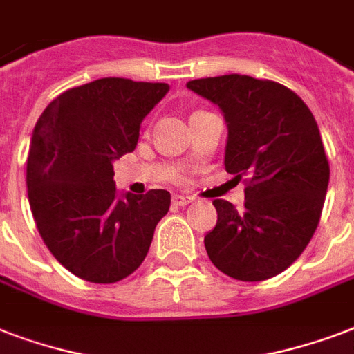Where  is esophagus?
<instances>
[{
	"label": "esophagus",
	"instance_id": "1",
	"mask_svg": "<svg viewBox=\"0 0 354 354\" xmlns=\"http://www.w3.org/2000/svg\"><path fill=\"white\" fill-rule=\"evenodd\" d=\"M193 200V196H187V194H172V204L180 205V207L191 204Z\"/></svg>",
	"mask_w": 354,
	"mask_h": 354
}]
</instances>
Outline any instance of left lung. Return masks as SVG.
<instances>
[{"mask_svg":"<svg viewBox=\"0 0 354 354\" xmlns=\"http://www.w3.org/2000/svg\"><path fill=\"white\" fill-rule=\"evenodd\" d=\"M187 88L222 110L224 165L236 180L246 176L244 209L213 200L218 218L205 252L233 279H270L301 255L324 209L329 161L316 119L274 80L233 73L191 80Z\"/></svg>","mask_w":354,"mask_h":354,"instance_id":"left-lung-1","label":"left lung"}]
</instances>
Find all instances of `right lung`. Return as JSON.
<instances>
[{"label": "right lung", "instance_id": "right-lung-1", "mask_svg": "<svg viewBox=\"0 0 354 354\" xmlns=\"http://www.w3.org/2000/svg\"><path fill=\"white\" fill-rule=\"evenodd\" d=\"M165 82L93 80L49 102L30 138L27 194L40 236L58 263L90 283H118L139 268L171 193L118 196L113 160L132 152L141 121Z\"/></svg>", "mask_w": 354, "mask_h": 354}]
</instances>
